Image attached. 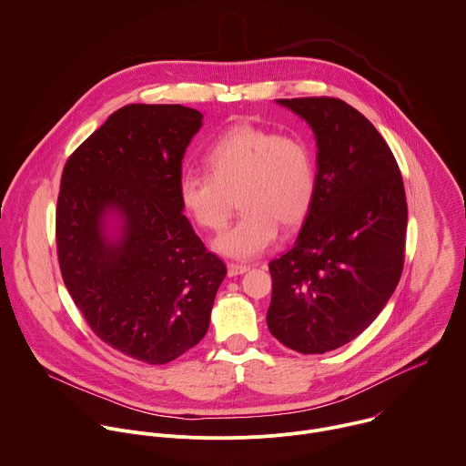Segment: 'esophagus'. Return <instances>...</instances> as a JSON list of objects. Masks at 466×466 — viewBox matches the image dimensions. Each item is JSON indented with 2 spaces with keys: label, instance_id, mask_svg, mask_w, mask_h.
Returning <instances> with one entry per match:
<instances>
[{
  "label": "esophagus",
  "instance_id": "34e87169",
  "mask_svg": "<svg viewBox=\"0 0 466 466\" xmlns=\"http://www.w3.org/2000/svg\"><path fill=\"white\" fill-rule=\"evenodd\" d=\"M246 271H249V268L244 266V264H235V262H229V264H228V275H229V277L244 275Z\"/></svg>",
  "mask_w": 466,
  "mask_h": 466
}]
</instances>
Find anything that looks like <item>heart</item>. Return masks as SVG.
I'll return each mask as SVG.
<instances>
[{"label": "heart", "mask_w": 466, "mask_h": 466, "mask_svg": "<svg viewBox=\"0 0 466 466\" xmlns=\"http://www.w3.org/2000/svg\"><path fill=\"white\" fill-rule=\"evenodd\" d=\"M206 166L208 173L180 178L178 200L200 228L218 231L231 217L237 197L240 218L213 242L224 257H260L277 240L279 224L293 228L311 208L317 167L302 138L238 124L211 144Z\"/></svg>", "instance_id": "1"}]
</instances>
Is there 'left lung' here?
Returning <instances> with one entry per match:
<instances>
[{
	"label": "left lung",
	"mask_w": 466,
	"mask_h": 466,
	"mask_svg": "<svg viewBox=\"0 0 466 466\" xmlns=\"http://www.w3.org/2000/svg\"><path fill=\"white\" fill-rule=\"evenodd\" d=\"M311 127L317 186L293 248L269 262L271 335L326 353L362 333L395 291L408 208L399 166L379 131L339 98L277 100Z\"/></svg>",
	"instance_id": "8db88e82"
}]
</instances>
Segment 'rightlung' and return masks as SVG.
<instances>
[{
    "label": "right lung",
    "instance_id": "1",
    "mask_svg": "<svg viewBox=\"0 0 466 466\" xmlns=\"http://www.w3.org/2000/svg\"><path fill=\"white\" fill-rule=\"evenodd\" d=\"M202 118L184 106H126L62 175L64 282L104 342L147 364L175 360L204 339L228 273L178 200L182 158Z\"/></svg>",
    "mask_w": 466,
    "mask_h": 466
}]
</instances>
